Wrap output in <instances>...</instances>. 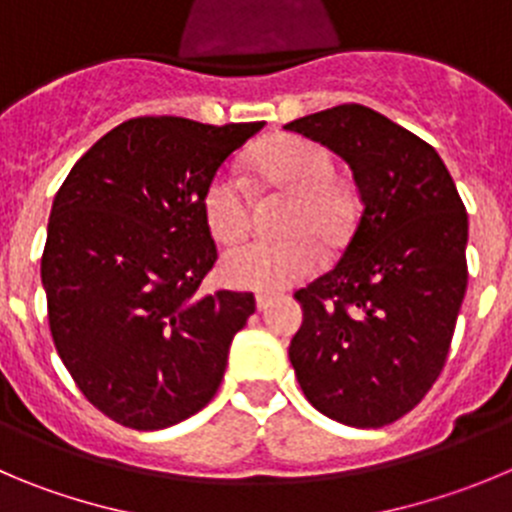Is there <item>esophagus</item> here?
Segmentation results:
<instances>
[{
	"instance_id": "obj_1",
	"label": "esophagus",
	"mask_w": 512,
	"mask_h": 512,
	"mask_svg": "<svg viewBox=\"0 0 512 512\" xmlns=\"http://www.w3.org/2000/svg\"><path fill=\"white\" fill-rule=\"evenodd\" d=\"M272 300H275V298H272V295L260 293V295H257V310H267L272 305Z\"/></svg>"
}]
</instances>
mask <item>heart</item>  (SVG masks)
<instances>
[{"label":"heart","mask_w":512,"mask_h":512,"mask_svg":"<svg viewBox=\"0 0 512 512\" xmlns=\"http://www.w3.org/2000/svg\"><path fill=\"white\" fill-rule=\"evenodd\" d=\"M257 176L267 189L290 197L278 242H250L227 252L222 260L224 283L240 290L280 293L300 283L321 260V245L341 242L351 222V197L336 179L331 154L300 136H278L262 143L252 156ZM202 212L209 232L222 245H234L250 229L252 202L245 181L219 169L207 181Z\"/></svg>","instance_id":"obj_1"}]
</instances>
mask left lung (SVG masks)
Listing matches in <instances>:
<instances>
[{
	"instance_id": "1",
	"label": "left lung",
	"mask_w": 512,
	"mask_h": 512,
	"mask_svg": "<svg viewBox=\"0 0 512 512\" xmlns=\"http://www.w3.org/2000/svg\"><path fill=\"white\" fill-rule=\"evenodd\" d=\"M285 128L336 151L361 197L341 260L295 293L290 364L318 412L384 427L417 407L450 353L467 290L465 204L437 151L366 105Z\"/></svg>"
}]
</instances>
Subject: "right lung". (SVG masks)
<instances>
[{
	"instance_id": "right-lung-1",
	"label": "right lung",
	"mask_w": 512,
	"mask_h": 512,
	"mask_svg": "<svg viewBox=\"0 0 512 512\" xmlns=\"http://www.w3.org/2000/svg\"><path fill=\"white\" fill-rule=\"evenodd\" d=\"M260 128L131 118L57 189L40 267L52 341L85 399L123 427L164 429L207 407L255 313L252 293L199 288L217 262L204 186Z\"/></svg>"
}]
</instances>
